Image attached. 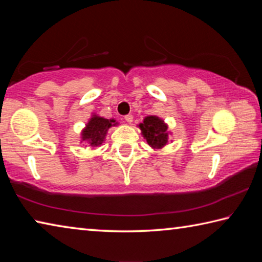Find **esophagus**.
Listing matches in <instances>:
<instances>
[{
    "label": "esophagus",
    "instance_id": "obj_1",
    "mask_svg": "<svg viewBox=\"0 0 262 262\" xmlns=\"http://www.w3.org/2000/svg\"><path fill=\"white\" fill-rule=\"evenodd\" d=\"M125 120H126L128 123H130V122L133 121V115H132V114L125 115Z\"/></svg>",
    "mask_w": 262,
    "mask_h": 262
}]
</instances>
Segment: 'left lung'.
Listing matches in <instances>:
<instances>
[{"label": "left lung", "instance_id": "1", "mask_svg": "<svg viewBox=\"0 0 262 262\" xmlns=\"http://www.w3.org/2000/svg\"><path fill=\"white\" fill-rule=\"evenodd\" d=\"M140 128L147 140L148 144L154 148H162L167 142V127L157 117H147Z\"/></svg>", "mask_w": 262, "mask_h": 262}]
</instances>
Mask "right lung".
I'll return each instance as SVG.
<instances>
[{
  "mask_svg": "<svg viewBox=\"0 0 262 262\" xmlns=\"http://www.w3.org/2000/svg\"><path fill=\"white\" fill-rule=\"evenodd\" d=\"M113 122L114 120H107L100 117L91 118L86 128L83 130V141H88L91 145H100L106 136V132Z\"/></svg>",
  "mask_w": 262,
  "mask_h": 262,
  "instance_id": "right-lung-1",
  "label": "right lung"
}]
</instances>
